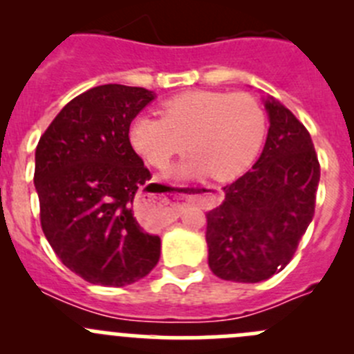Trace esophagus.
Instances as JSON below:
<instances>
[{"mask_svg": "<svg viewBox=\"0 0 354 354\" xmlns=\"http://www.w3.org/2000/svg\"><path fill=\"white\" fill-rule=\"evenodd\" d=\"M192 202L203 203L205 198L192 197ZM135 216L147 230H160L180 216V207L167 200L162 194H144L135 202Z\"/></svg>", "mask_w": 354, "mask_h": 354, "instance_id": "esophagus-1", "label": "esophagus"}]
</instances>
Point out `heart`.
Wrapping results in <instances>:
<instances>
[{"label": "heart", "instance_id": "1", "mask_svg": "<svg viewBox=\"0 0 354 354\" xmlns=\"http://www.w3.org/2000/svg\"><path fill=\"white\" fill-rule=\"evenodd\" d=\"M160 116L133 118L131 147L151 166L166 167L188 142L192 159L185 171H205L216 181L240 176L266 138V111L246 92H181L160 104Z\"/></svg>", "mask_w": 354, "mask_h": 354}]
</instances>
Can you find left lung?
I'll list each match as a JSON object with an SVG mask.
<instances>
[{
    "instance_id": "obj_1",
    "label": "left lung",
    "mask_w": 354,
    "mask_h": 354,
    "mask_svg": "<svg viewBox=\"0 0 354 354\" xmlns=\"http://www.w3.org/2000/svg\"><path fill=\"white\" fill-rule=\"evenodd\" d=\"M259 160L207 214L209 267L234 283H260L291 262L315 214L320 164L301 121L274 99Z\"/></svg>"
}]
</instances>
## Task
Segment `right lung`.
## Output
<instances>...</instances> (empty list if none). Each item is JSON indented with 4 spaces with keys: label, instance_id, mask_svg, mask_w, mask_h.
<instances>
[{
    "label": "right lung",
    "instance_id": "right-lung-1",
    "mask_svg": "<svg viewBox=\"0 0 354 354\" xmlns=\"http://www.w3.org/2000/svg\"><path fill=\"white\" fill-rule=\"evenodd\" d=\"M152 99L144 87L88 88L59 111L35 149L46 240L71 272L92 284L127 286L159 262L160 238L144 231L131 209L152 174L128 137Z\"/></svg>",
    "mask_w": 354,
    "mask_h": 354
}]
</instances>
